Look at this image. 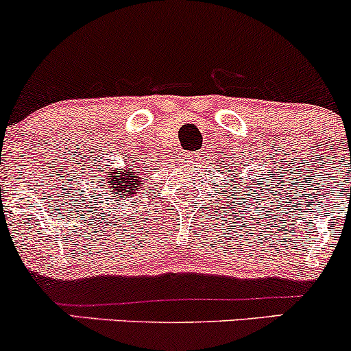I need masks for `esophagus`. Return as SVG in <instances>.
Masks as SVG:
<instances>
[{
  "mask_svg": "<svg viewBox=\"0 0 351 351\" xmlns=\"http://www.w3.org/2000/svg\"><path fill=\"white\" fill-rule=\"evenodd\" d=\"M193 157H194V155H191V154H189V158H193Z\"/></svg>",
  "mask_w": 351,
  "mask_h": 351,
  "instance_id": "esophagus-1",
  "label": "esophagus"
}]
</instances>
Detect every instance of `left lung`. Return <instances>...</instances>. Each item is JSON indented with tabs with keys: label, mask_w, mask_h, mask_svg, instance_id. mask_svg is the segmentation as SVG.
<instances>
[{
	"label": "left lung",
	"mask_w": 351,
	"mask_h": 351,
	"mask_svg": "<svg viewBox=\"0 0 351 351\" xmlns=\"http://www.w3.org/2000/svg\"><path fill=\"white\" fill-rule=\"evenodd\" d=\"M228 179H230V177H228ZM234 182H237V180H234ZM237 186H240V182H237Z\"/></svg>",
	"instance_id": "1"
}]
</instances>
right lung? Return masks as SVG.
Wrapping results in <instances>:
<instances>
[{"label": "right lung", "mask_w": 351, "mask_h": 351, "mask_svg": "<svg viewBox=\"0 0 351 351\" xmlns=\"http://www.w3.org/2000/svg\"><path fill=\"white\" fill-rule=\"evenodd\" d=\"M142 176L143 172L136 169L135 162H132V165L125 162L123 169L110 171L104 176V184H106L104 194H108V197H104V199H108V202H111V206H114L118 201L123 202L128 197L138 194L136 191H140V187L143 186Z\"/></svg>", "instance_id": "obj_1"}]
</instances>
